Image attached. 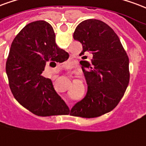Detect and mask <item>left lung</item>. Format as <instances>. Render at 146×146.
Returning <instances> with one entry per match:
<instances>
[{"instance_id": "1", "label": "left lung", "mask_w": 146, "mask_h": 146, "mask_svg": "<svg viewBox=\"0 0 146 146\" xmlns=\"http://www.w3.org/2000/svg\"><path fill=\"white\" fill-rule=\"evenodd\" d=\"M73 38L83 46L80 55L90 52L93 59L91 62H80L87 92L73 106L72 114L98 117L113 110L125 94L130 77L129 59L117 34L100 20L82 21L75 29Z\"/></svg>"}]
</instances>
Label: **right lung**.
Here are the masks:
<instances>
[{
    "instance_id": "obj_1",
    "label": "right lung",
    "mask_w": 146,
    "mask_h": 146,
    "mask_svg": "<svg viewBox=\"0 0 146 146\" xmlns=\"http://www.w3.org/2000/svg\"><path fill=\"white\" fill-rule=\"evenodd\" d=\"M68 58L56 45L50 24L36 21L24 27L13 40L6 62L10 88L18 103L38 116L69 114L51 80L42 76L46 62H62Z\"/></svg>"
}]
</instances>
